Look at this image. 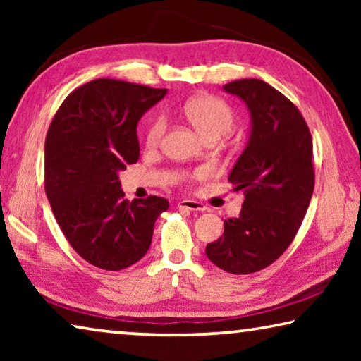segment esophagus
Wrapping results in <instances>:
<instances>
[{
    "label": "esophagus",
    "instance_id": "1",
    "mask_svg": "<svg viewBox=\"0 0 361 361\" xmlns=\"http://www.w3.org/2000/svg\"><path fill=\"white\" fill-rule=\"evenodd\" d=\"M176 207L181 210H189V212H204L205 205L200 202H195V200H180Z\"/></svg>",
    "mask_w": 361,
    "mask_h": 361
}]
</instances>
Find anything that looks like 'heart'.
I'll list each match as a JSON object with an SVG mask.
<instances>
[{"instance_id":"heart-1","label":"heart","mask_w":361,"mask_h":361,"mask_svg":"<svg viewBox=\"0 0 361 361\" xmlns=\"http://www.w3.org/2000/svg\"><path fill=\"white\" fill-rule=\"evenodd\" d=\"M185 116L189 122L197 129L207 140H219L234 129L235 113L228 102L215 95H199L185 103ZM167 130V119L164 116L151 122L146 130V145L149 148H156L161 145L164 133ZM205 175V169H199L194 176Z\"/></svg>"}]
</instances>
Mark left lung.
<instances>
[{
  "mask_svg": "<svg viewBox=\"0 0 361 361\" xmlns=\"http://www.w3.org/2000/svg\"><path fill=\"white\" fill-rule=\"evenodd\" d=\"M224 90L240 97L252 114L248 143L229 173L245 200L205 253L219 269L242 276L271 266L295 239L315 185L312 137L295 103L261 79L232 81Z\"/></svg>",
  "mask_w": 361,
  "mask_h": 361,
  "instance_id": "left-lung-1",
  "label": "left lung"
}]
</instances>
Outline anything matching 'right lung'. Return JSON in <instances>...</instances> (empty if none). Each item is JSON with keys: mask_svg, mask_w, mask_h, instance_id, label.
<instances>
[{"mask_svg": "<svg viewBox=\"0 0 361 361\" xmlns=\"http://www.w3.org/2000/svg\"><path fill=\"white\" fill-rule=\"evenodd\" d=\"M167 94L119 79H94L73 90L46 135L44 189L73 250L90 264L121 271L148 252L169 200L124 199L118 173L140 156L137 124Z\"/></svg>", "mask_w": 361, "mask_h": 361, "instance_id": "right-lung-1", "label": "right lung"}]
</instances>
